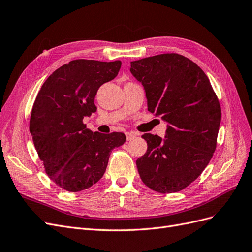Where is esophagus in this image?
<instances>
[{"label":"esophagus","instance_id":"obj_1","mask_svg":"<svg viewBox=\"0 0 252 252\" xmlns=\"http://www.w3.org/2000/svg\"><path fill=\"white\" fill-rule=\"evenodd\" d=\"M126 140H131V139H133L134 137L138 136V133H135V132H126Z\"/></svg>","mask_w":252,"mask_h":252}]
</instances>
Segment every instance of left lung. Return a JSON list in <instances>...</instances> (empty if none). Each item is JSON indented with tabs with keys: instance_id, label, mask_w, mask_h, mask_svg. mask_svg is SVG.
Segmentation results:
<instances>
[{
	"instance_id": "left-lung-1",
	"label": "left lung",
	"mask_w": 252,
	"mask_h": 252,
	"mask_svg": "<svg viewBox=\"0 0 252 252\" xmlns=\"http://www.w3.org/2000/svg\"><path fill=\"white\" fill-rule=\"evenodd\" d=\"M151 113L167 124L165 138L144 134L147 151L136 161L142 182L159 193L179 192L196 180L212 159L221 108L209 78L190 59L161 54L131 62Z\"/></svg>"
}]
</instances>
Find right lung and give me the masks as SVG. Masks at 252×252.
<instances>
[{
	"mask_svg": "<svg viewBox=\"0 0 252 252\" xmlns=\"http://www.w3.org/2000/svg\"><path fill=\"white\" fill-rule=\"evenodd\" d=\"M119 60L78 59L46 79L33 105L30 133L49 178L69 192L90 188L104 175L111 151L126 142L123 133H93L83 119L96 111L94 97L113 80Z\"/></svg>",
	"mask_w": 252,
	"mask_h": 252,
	"instance_id": "1",
	"label": "right lung"
}]
</instances>
